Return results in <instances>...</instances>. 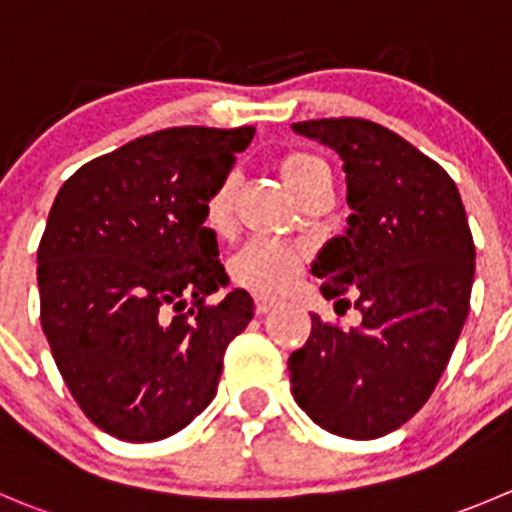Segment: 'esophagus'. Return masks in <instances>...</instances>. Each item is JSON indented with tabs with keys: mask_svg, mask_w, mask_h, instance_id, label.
I'll use <instances>...</instances> for the list:
<instances>
[{
	"mask_svg": "<svg viewBox=\"0 0 512 512\" xmlns=\"http://www.w3.org/2000/svg\"><path fill=\"white\" fill-rule=\"evenodd\" d=\"M274 306H276V301H269V299H261V296H259V299H256V314H259V316L269 314V311H271V309H274Z\"/></svg>",
	"mask_w": 512,
	"mask_h": 512,
	"instance_id": "34e87169",
	"label": "esophagus"
}]
</instances>
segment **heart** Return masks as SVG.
<instances>
[{"label": "heart", "instance_id": "b5f03b06", "mask_svg": "<svg viewBox=\"0 0 512 512\" xmlns=\"http://www.w3.org/2000/svg\"><path fill=\"white\" fill-rule=\"evenodd\" d=\"M279 175L296 198L304 196L314 186L332 180L329 165L319 155L309 150H291L279 160ZM233 198H236V180L233 175L218 183L211 196L203 203V218L213 233L223 236L233 226ZM306 253L299 246H289L281 241H256L246 243L231 261V279L243 289L259 296H281L294 286L304 269Z\"/></svg>", "mask_w": 512, "mask_h": 512}]
</instances>
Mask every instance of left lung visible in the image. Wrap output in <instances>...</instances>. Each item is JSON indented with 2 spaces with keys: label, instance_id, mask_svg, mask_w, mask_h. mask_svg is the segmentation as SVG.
I'll return each instance as SVG.
<instances>
[{
  "label": "left lung",
  "instance_id": "obj_1",
  "mask_svg": "<svg viewBox=\"0 0 512 512\" xmlns=\"http://www.w3.org/2000/svg\"><path fill=\"white\" fill-rule=\"evenodd\" d=\"M344 160L347 231L311 274L324 299L357 296V329L311 314L289 357L296 405L326 432L374 440L430 399L470 311L475 243L455 180L392 130L362 118L291 125ZM337 301V304H339Z\"/></svg>",
  "mask_w": 512,
  "mask_h": 512
}]
</instances>
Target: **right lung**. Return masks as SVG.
<instances>
[{
    "mask_svg": "<svg viewBox=\"0 0 512 512\" xmlns=\"http://www.w3.org/2000/svg\"><path fill=\"white\" fill-rule=\"evenodd\" d=\"M256 130L168 128L82 165L52 203L40 319L80 410L107 435L155 442L216 397L223 352L253 319L228 284L203 203Z\"/></svg>",
    "mask_w": 512,
    "mask_h": 512,
    "instance_id": "right-lung-1",
    "label": "right lung"
}]
</instances>
